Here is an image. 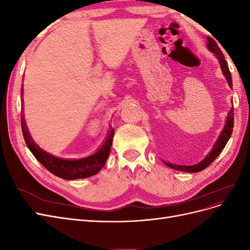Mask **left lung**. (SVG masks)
<instances>
[{"mask_svg": "<svg viewBox=\"0 0 250 250\" xmlns=\"http://www.w3.org/2000/svg\"><path fill=\"white\" fill-rule=\"evenodd\" d=\"M208 49L214 53V54L217 56V58L219 59V62H220L221 64V69L223 71V75L225 76L226 80H228L229 86H232V80H231V75L229 69V64L226 62V60L224 58L223 53L221 52L220 48L218 47L217 42L213 40L210 39V37L208 36ZM226 124L223 128V130L220 134V137H219L218 141L216 142V144L214 145L213 149H211L210 152L207 155V157L204 158L202 162H200L197 165H194V166H178V165H172L169 163H165L166 165L168 166V167L174 169V170H178V171H185V172H190V173H196V172H200L202 170L206 169L207 167L213 163L217 156L221 153V151L224 149L225 145L228 144L230 135L232 133V128H233V107H231L230 111L229 112L228 118H226Z\"/></svg>", "mask_w": 250, "mask_h": 250, "instance_id": "left-lung-1", "label": "left lung"}]
</instances>
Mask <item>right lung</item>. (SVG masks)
<instances>
[{"label":"right lung","mask_w":250,"mask_h":250,"mask_svg":"<svg viewBox=\"0 0 250 250\" xmlns=\"http://www.w3.org/2000/svg\"><path fill=\"white\" fill-rule=\"evenodd\" d=\"M21 117L22 135H24L28 148L35 156V158H37V161L48 171L54 174V175L67 180L85 178L95 175L103 168V166L106 163L110 152L113 134H115V130L113 129L110 131L108 138L105 141L102 147L95 154L85 158H80V160H62V158H58L56 156H53L52 154H49L36 145L28 132L24 117H22V115H21Z\"/></svg>","instance_id":"1"}]
</instances>
